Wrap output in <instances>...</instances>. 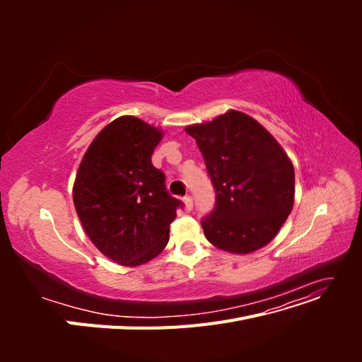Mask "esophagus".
I'll use <instances>...</instances> for the list:
<instances>
[{
	"instance_id": "obj_1",
	"label": "esophagus",
	"mask_w": 362,
	"mask_h": 362,
	"mask_svg": "<svg viewBox=\"0 0 362 362\" xmlns=\"http://www.w3.org/2000/svg\"><path fill=\"white\" fill-rule=\"evenodd\" d=\"M184 206H185V210H187V211H192V208H193V198H192V196H184Z\"/></svg>"
}]
</instances>
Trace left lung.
<instances>
[{
    "instance_id": "obj_1",
    "label": "left lung",
    "mask_w": 362,
    "mask_h": 362,
    "mask_svg": "<svg viewBox=\"0 0 362 362\" xmlns=\"http://www.w3.org/2000/svg\"><path fill=\"white\" fill-rule=\"evenodd\" d=\"M185 133L198 144L216 192L214 210L201 222L208 242L233 254L272 242L294 202V168L275 137L235 110Z\"/></svg>"
}]
</instances>
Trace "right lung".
<instances>
[{"label":"right lung","mask_w":362,"mask_h":362,"mask_svg":"<svg viewBox=\"0 0 362 362\" xmlns=\"http://www.w3.org/2000/svg\"><path fill=\"white\" fill-rule=\"evenodd\" d=\"M163 133L134 116L100 131L80 163L74 205L86 234L120 266H140L166 247L184 204L169 194L152 152Z\"/></svg>","instance_id":"right-lung-1"}]
</instances>
